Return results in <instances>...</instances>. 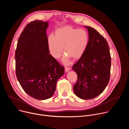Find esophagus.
Listing matches in <instances>:
<instances>
[{
    "label": "esophagus",
    "instance_id": "esophagus-1",
    "mask_svg": "<svg viewBox=\"0 0 129 129\" xmlns=\"http://www.w3.org/2000/svg\"><path fill=\"white\" fill-rule=\"evenodd\" d=\"M65 72H68L70 70V68L66 67H65Z\"/></svg>",
    "mask_w": 129,
    "mask_h": 129
}]
</instances>
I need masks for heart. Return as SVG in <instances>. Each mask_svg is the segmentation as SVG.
I'll use <instances>...</instances> for the list:
<instances>
[{
    "label": "heart",
    "mask_w": 129,
    "mask_h": 129,
    "mask_svg": "<svg viewBox=\"0 0 129 129\" xmlns=\"http://www.w3.org/2000/svg\"><path fill=\"white\" fill-rule=\"evenodd\" d=\"M89 40V34L86 30L64 26L57 28L54 36L50 35L48 37L47 44L50 54L54 59L61 57L63 48L65 54L62 61L67 64L70 58L76 60L83 56Z\"/></svg>",
    "instance_id": "b5f03b06"
}]
</instances>
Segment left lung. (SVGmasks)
Returning a JSON list of instances; mask_svg holds the SVG:
<instances>
[{
	"label": "left lung",
	"mask_w": 129,
	"mask_h": 129,
	"mask_svg": "<svg viewBox=\"0 0 129 129\" xmlns=\"http://www.w3.org/2000/svg\"><path fill=\"white\" fill-rule=\"evenodd\" d=\"M89 36L87 48L72 69L78 75L73 86L75 94L83 100L93 99L101 94L109 80L111 56L106 40L94 28L85 26Z\"/></svg>",
	"instance_id": "obj_1"
}]
</instances>
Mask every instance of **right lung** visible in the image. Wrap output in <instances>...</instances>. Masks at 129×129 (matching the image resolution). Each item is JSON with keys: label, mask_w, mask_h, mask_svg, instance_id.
Segmentation results:
<instances>
[{"label": "right lung", "mask_w": 129, "mask_h": 129, "mask_svg": "<svg viewBox=\"0 0 129 129\" xmlns=\"http://www.w3.org/2000/svg\"><path fill=\"white\" fill-rule=\"evenodd\" d=\"M48 21L35 20L28 23L18 39L15 51L16 74L25 92L39 100L52 96L58 80L64 73L49 54L47 44Z\"/></svg>", "instance_id": "right-lung-1"}]
</instances>
